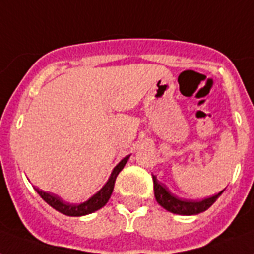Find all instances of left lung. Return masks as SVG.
Listing matches in <instances>:
<instances>
[{
    "instance_id": "1",
    "label": "left lung",
    "mask_w": 254,
    "mask_h": 254,
    "mask_svg": "<svg viewBox=\"0 0 254 254\" xmlns=\"http://www.w3.org/2000/svg\"><path fill=\"white\" fill-rule=\"evenodd\" d=\"M153 182H154V195L157 201L165 209L173 213H178V215H197V213L204 212L205 209H208L224 191L223 190L221 192L211 197H207V199H203L201 201H191L179 199L178 196L173 195L166 186L157 181L154 175H153Z\"/></svg>"
}]
</instances>
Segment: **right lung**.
Returning a JSON list of instances; mask_svg holds the SVG:
<instances>
[{
	"label": "right lung",
	"mask_w": 254,
	"mask_h": 254,
	"mask_svg": "<svg viewBox=\"0 0 254 254\" xmlns=\"http://www.w3.org/2000/svg\"><path fill=\"white\" fill-rule=\"evenodd\" d=\"M127 159H129V155L125 157V158L113 169L109 181L105 183V186H104L103 189L100 190L97 193H95L91 199H88L87 201L81 203V204L73 205L69 204V203H65V201L62 200L61 197L57 196V195H54V193L50 192H45V191H42V190L39 189H35V191L41 195L42 199H43L47 204H50L53 208H55L61 213H64L67 216H83V215H88V213L95 212V211H97V209H100L101 207H104V205L107 204L112 192H113L116 178H117V175L120 174V171L124 169L125 163L127 162Z\"/></svg>",
	"instance_id": "1"
}]
</instances>
